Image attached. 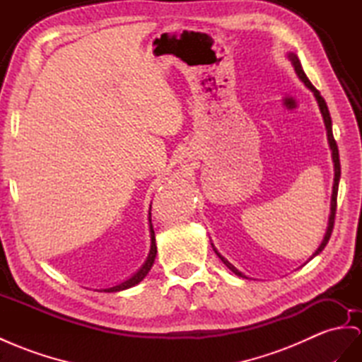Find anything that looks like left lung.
Segmentation results:
<instances>
[{"label":"left lung","mask_w":362,"mask_h":362,"mask_svg":"<svg viewBox=\"0 0 362 362\" xmlns=\"http://www.w3.org/2000/svg\"><path fill=\"white\" fill-rule=\"evenodd\" d=\"M287 58H289V61L292 62V66H293V69H295L296 76H298V78L304 82V86H305V87H308L309 90H312L315 99H317V102H318V107H320V111H321L322 119H324V125H326V129H327V141H329L330 150H332V160H333V166H335V179H333V191H332V202H330V217H329V226H327L326 235H324V238H322V242H321L320 247H318L317 251H315V254L312 255V258H313L315 255H318V254L322 251V249L326 247V245L329 243L330 235H332V230H333V223H335V214H337V197H338V185H339V177H341L339 153H338V145H337V141H335V137H333V133H332V117H330V113H329V108H327L326 100H324V98L320 95V91L312 86V82L309 81V78L305 76V73H304V70H303V67H301V62H300L298 57H296L295 53H289V54H287ZM211 245H212V243H211ZM212 249H214V251H216V254L218 255L220 260L223 262V263L229 267V269L233 271L235 275H238V276H243V278H247L246 275H243V274L240 272L238 269H235V267H234L233 264H230L228 260H225V258L221 257V255L217 252V249L214 247V245H212Z\"/></svg>","instance_id":"8db88e82"}]
</instances>
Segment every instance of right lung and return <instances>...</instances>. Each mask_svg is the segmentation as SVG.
<instances>
[{
  "instance_id": "right-lung-1",
  "label": "right lung",
  "mask_w": 362,
  "mask_h": 362,
  "mask_svg": "<svg viewBox=\"0 0 362 362\" xmlns=\"http://www.w3.org/2000/svg\"><path fill=\"white\" fill-rule=\"evenodd\" d=\"M148 220H150V234H151V249H150V254H148V258L145 264L139 269L132 278H128L127 281L120 283L117 286H113V287H108V289H102L104 292H119V291H125L128 289V287H133L136 286L137 283H141L144 278L146 276V274L150 272L151 266L154 263V258H156V254H157V247H156V237H154V229H153V225H151V212H150V217H148Z\"/></svg>"
}]
</instances>
